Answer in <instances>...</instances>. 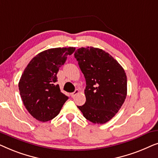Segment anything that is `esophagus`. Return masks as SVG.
<instances>
[{
	"instance_id": "obj_1",
	"label": "esophagus",
	"mask_w": 158,
	"mask_h": 158,
	"mask_svg": "<svg viewBox=\"0 0 158 158\" xmlns=\"http://www.w3.org/2000/svg\"><path fill=\"white\" fill-rule=\"evenodd\" d=\"M79 93H80V90L78 89H76L74 92L71 94V97H73H73H75L77 94H79Z\"/></svg>"
}]
</instances>
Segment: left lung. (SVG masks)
Returning <instances> with one entry per match:
<instances>
[{
  "instance_id": "left-lung-1",
  "label": "left lung",
  "mask_w": 158,
  "mask_h": 158,
  "mask_svg": "<svg viewBox=\"0 0 158 158\" xmlns=\"http://www.w3.org/2000/svg\"><path fill=\"white\" fill-rule=\"evenodd\" d=\"M74 55L86 81V101L77 108L86 119L94 124H105L116 115L127 97L125 71L103 49L81 47Z\"/></svg>"
}]
</instances>
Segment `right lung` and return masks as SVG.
<instances>
[{
  "label": "right lung",
  "instance_id": "right-lung-1",
  "mask_svg": "<svg viewBox=\"0 0 158 158\" xmlns=\"http://www.w3.org/2000/svg\"><path fill=\"white\" fill-rule=\"evenodd\" d=\"M75 47H58L36 55L25 68L19 83L20 95L29 113L45 122L59 114L68 97L60 91L57 74Z\"/></svg>",
  "mask_w": 158,
  "mask_h": 158
}]
</instances>
